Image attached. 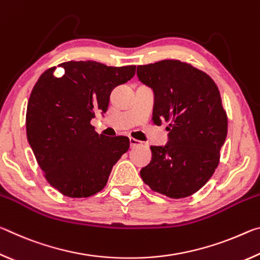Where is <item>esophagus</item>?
I'll use <instances>...</instances> for the list:
<instances>
[{
    "mask_svg": "<svg viewBox=\"0 0 260 260\" xmlns=\"http://www.w3.org/2000/svg\"><path fill=\"white\" fill-rule=\"evenodd\" d=\"M141 144H142V142H141V141L136 140V139H134V138H129V146H131V148L141 146Z\"/></svg>",
    "mask_w": 260,
    "mask_h": 260,
    "instance_id": "obj_1",
    "label": "esophagus"
}]
</instances>
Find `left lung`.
Masks as SVG:
<instances>
[{"label": "left lung", "mask_w": 260, "mask_h": 260, "mask_svg": "<svg viewBox=\"0 0 260 260\" xmlns=\"http://www.w3.org/2000/svg\"><path fill=\"white\" fill-rule=\"evenodd\" d=\"M139 80L153 91L152 120L166 127L165 146H151L140 171L143 182L170 199H184L209 181L227 136V114L217 85L205 72L180 60L138 67Z\"/></svg>", "instance_id": "8db88e82"}]
</instances>
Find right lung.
<instances>
[{
    "mask_svg": "<svg viewBox=\"0 0 260 260\" xmlns=\"http://www.w3.org/2000/svg\"><path fill=\"white\" fill-rule=\"evenodd\" d=\"M43 72L30 93L26 134L45 178L69 197L102 190L113 165L128 150L127 136H104L90 120L105 113L110 94L134 77L135 65L113 68L94 60L65 61Z\"/></svg>",
    "mask_w": 260,
    "mask_h": 260,
    "instance_id": "obj_1",
    "label": "right lung"
}]
</instances>
